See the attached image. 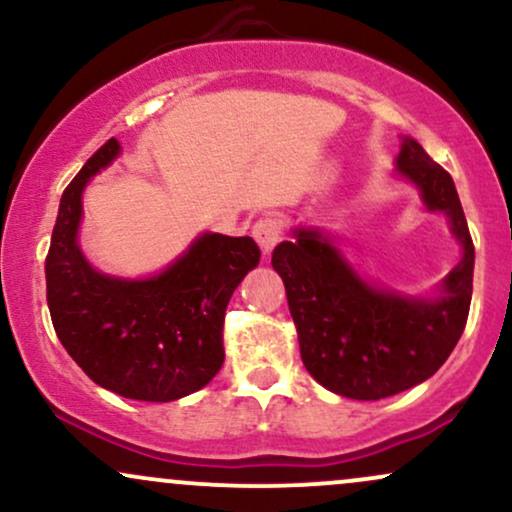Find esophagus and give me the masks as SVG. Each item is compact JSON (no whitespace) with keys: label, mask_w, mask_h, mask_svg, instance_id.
I'll list each match as a JSON object with an SVG mask.
<instances>
[{"label":"esophagus","mask_w":512,"mask_h":512,"mask_svg":"<svg viewBox=\"0 0 512 512\" xmlns=\"http://www.w3.org/2000/svg\"><path fill=\"white\" fill-rule=\"evenodd\" d=\"M281 236H284V221L274 214L262 216V219L252 226V238L257 240V245H260L264 252L272 250L281 240Z\"/></svg>","instance_id":"1"}]
</instances>
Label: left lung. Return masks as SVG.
I'll return each instance as SVG.
<instances>
[{
  "label": "left lung",
  "mask_w": 512,
  "mask_h": 512,
  "mask_svg": "<svg viewBox=\"0 0 512 512\" xmlns=\"http://www.w3.org/2000/svg\"><path fill=\"white\" fill-rule=\"evenodd\" d=\"M397 170L416 182L431 211H443L462 243V262L433 301L402 298L366 284L317 231L298 228L276 245L272 264L284 279L301 358L327 390L351 399H385L424 383L448 361L472 303L474 243L450 173L424 146L404 139Z\"/></svg>",
  "instance_id": "obj_1"
}]
</instances>
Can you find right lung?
<instances>
[{
    "mask_svg": "<svg viewBox=\"0 0 512 512\" xmlns=\"http://www.w3.org/2000/svg\"><path fill=\"white\" fill-rule=\"evenodd\" d=\"M117 151L108 139L64 190L45 257L50 317L93 383L127 399L173 402L219 373L226 305L262 252L252 238L207 233L146 281L98 274L76 245L81 192Z\"/></svg>",
    "mask_w": 512,
    "mask_h": 512,
    "instance_id": "right-lung-1",
    "label": "right lung"
}]
</instances>
